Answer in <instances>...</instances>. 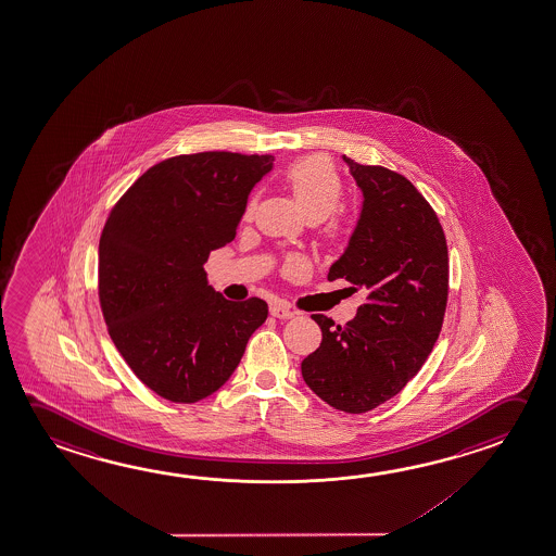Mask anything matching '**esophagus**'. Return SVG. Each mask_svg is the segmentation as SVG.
Wrapping results in <instances>:
<instances>
[{
    "label": "esophagus",
    "instance_id": "1",
    "mask_svg": "<svg viewBox=\"0 0 556 556\" xmlns=\"http://www.w3.org/2000/svg\"><path fill=\"white\" fill-rule=\"evenodd\" d=\"M269 312H271L274 318L279 319H291L294 318V314H296V312H292V309L289 308V306H285V304H271Z\"/></svg>",
    "mask_w": 556,
    "mask_h": 556
}]
</instances>
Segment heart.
<instances>
[{
  "label": "heart",
  "instance_id": "heart-1",
  "mask_svg": "<svg viewBox=\"0 0 556 556\" xmlns=\"http://www.w3.org/2000/svg\"><path fill=\"white\" fill-rule=\"evenodd\" d=\"M285 180L302 213L312 219H326L337 210L343 195L336 166L324 156H308L291 164Z\"/></svg>",
  "mask_w": 556,
  "mask_h": 556
}]
</instances>
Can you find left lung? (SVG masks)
I'll list each match as a JSON object with an SVG mask.
<instances>
[{
    "mask_svg": "<svg viewBox=\"0 0 556 556\" xmlns=\"http://www.w3.org/2000/svg\"><path fill=\"white\" fill-rule=\"evenodd\" d=\"M343 161L363 203L328 279L353 282L368 299L345 326L312 316L321 343L301 370L319 400L356 415L397 395L437 343L446 312L447 247L437 213L405 176Z\"/></svg>",
    "mask_w": 556,
    "mask_h": 556,
    "instance_id": "1",
    "label": "left lung"
}]
</instances>
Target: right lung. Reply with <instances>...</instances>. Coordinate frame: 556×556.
Masks as SVG:
<instances>
[{
    "label": "right lung",
    "instance_id": "add662e5",
    "mask_svg": "<svg viewBox=\"0 0 556 556\" xmlns=\"http://www.w3.org/2000/svg\"><path fill=\"white\" fill-rule=\"evenodd\" d=\"M271 155L210 151L155 164L102 228L99 296L114 345L137 378L174 403L217 392L267 319L262 299L211 289V250L237 237Z\"/></svg>",
    "mask_w": 556,
    "mask_h": 556
}]
</instances>
